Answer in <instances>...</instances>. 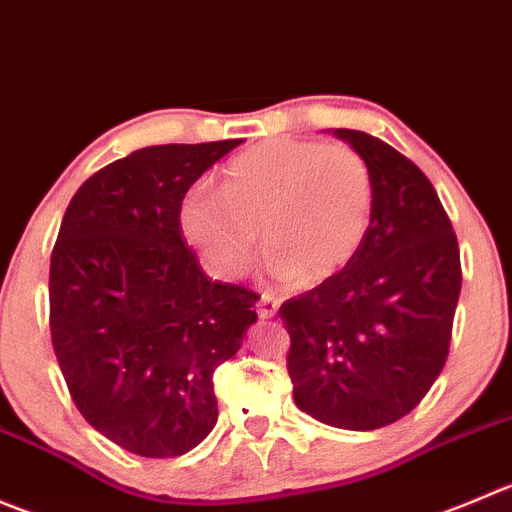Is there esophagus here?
Segmentation results:
<instances>
[{"label":"esophagus","mask_w":512,"mask_h":512,"mask_svg":"<svg viewBox=\"0 0 512 512\" xmlns=\"http://www.w3.org/2000/svg\"><path fill=\"white\" fill-rule=\"evenodd\" d=\"M277 307H280V300L272 295H260V300H257V315L262 317V320H272V317L277 315Z\"/></svg>","instance_id":"esophagus-1"}]
</instances>
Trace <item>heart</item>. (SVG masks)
<instances>
[{
  "instance_id": "heart-1",
  "label": "heart",
  "mask_w": 512,
  "mask_h": 512,
  "mask_svg": "<svg viewBox=\"0 0 512 512\" xmlns=\"http://www.w3.org/2000/svg\"><path fill=\"white\" fill-rule=\"evenodd\" d=\"M375 180L345 142L267 140L240 152L222 172V190L192 185L180 225L205 265L242 277L262 242L275 285H317L340 275L367 240Z\"/></svg>"
}]
</instances>
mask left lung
Masks as SVG:
<instances>
[{
    "mask_svg": "<svg viewBox=\"0 0 512 512\" xmlns=\"http://www.w3.org/2000/svg\"><path fill=\"white\" fill-rule=\"evenodd\" d=\"M375 180L355 260L282 302L292 398L320 423L377 430L405 418L450 352L463 270L450 217L415 162L367 132L335 130Z\"/></svg>",
    "mask_w": 512,
    "mask_h": 512,
    "instance_id": "8db88e82",
    "label": "left lung"
}]
</instances>
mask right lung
Returning a JSON list of instances; mask_svg holds the SVG:
<instances>
[{
    "instance_id": "obj_1",
    "label": "right lung",
    "mask_w": 512,
    "mask_h": 512,
    "mask_svg": "<svg viewBox=\"0 0 512 512\" xmlns=\"http://www.w3.org/2000/svg\"><path fill=\"white\" fill-rule=\"evenodd\" d=\"M242 140L157 145L94 172L49 262V332L79 413L119 448L177 458L217 423L215 370L257 292L212 282L180 225L185 192Z\"/></svg>"
}]
</instances>
